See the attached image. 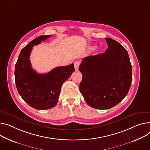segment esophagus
<instances>
[{
    "instance_id": "esophagus-1",
    "label": "esophagus",
    "mask_w": 150,
    "mask_h": 150,
    "mask_svg": "<svg viewBox=\"0 0 150 150\" xmlns=\"http://www.w3.org/2000/svg\"><path fill=\"white\" fill-rule=\"evenodd\" d=\"M79 65H80V63L78 61H76L74 63V67H75V71H78V68H79Z\"/></svg>"
}]
</instances>
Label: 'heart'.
Listing matches in <instances>:
<instances>
[{
    "mask_svg": "<svg viewBox=\"0 0 150 150\" xmlns=\"http://www.w3.org/2000/svg\"><path fill=\"white\" fill-rule=\"evenodd\" d=\"M92 49H95V47H92Z\"/></svg>",
    "mask_w": 150,
    "mask_h": 150,
    "instance_id": "obj_1",
    "label": "heart"
}]
</instances>
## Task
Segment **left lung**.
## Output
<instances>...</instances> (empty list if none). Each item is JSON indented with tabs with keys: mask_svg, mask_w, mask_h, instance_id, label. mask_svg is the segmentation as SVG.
<instances>
[{
	"mask_svg": "<svg viewBox=\"0 0 150 150\" xmlns=\"http://www.w3.org/2000/svg\"><path fill=\"white\" fill-rule=\"evenodd\" d=\"M105 52L83 58L79 67L83 75L79 91L87 104L97 109H109L120 103L132 84V67L126 49L105 38Z\"/></svg>",
	"mask_w": 150,
	"mask_h": 150,
	"instance_id": "1",
	"label": "left lung"
}]
</instances>
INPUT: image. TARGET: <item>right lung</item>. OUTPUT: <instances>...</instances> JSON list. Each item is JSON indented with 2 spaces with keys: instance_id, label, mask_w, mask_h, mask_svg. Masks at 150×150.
<instances>
[{
  "instance_id": "right-lung-1",
  "label": "right lung",
  "mask_w": 150,
  "mask_h": 150,
  "mask_svg": "<svg viewBox=\"0 0 150 150\" xmlns=\"http://www.w3.org/2000/svg\"><path fill=\"white\" fill-rule=\"evenodd\" d=\"M51 35L35 38L24 47L15 66V82L19 95L31 107L37 110H47L55 106L61 88L74 72V64L57 67L47 74H40L32 68L29 56L34 45Z\"/></svg>"
}]
</instances>
